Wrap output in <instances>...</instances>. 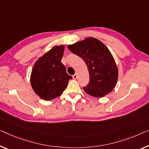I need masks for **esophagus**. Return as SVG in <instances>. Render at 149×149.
<instances>
[{
  "label": "esophagus",
  "mask_w": 149,
  "mask_h": 149,
  "mask_svg": "<svg viewBox=\"0 0 149 149\" xmlns=\"http://www.w3.org/2000/svg\"><path fill=\"white\" fill-rule=\"evenodd\" d=\"M72 78L74 79H77V73H75L74 75H72Z\"/></svg>",
  "instance_id": "esophagus-1"
}]
</instances>
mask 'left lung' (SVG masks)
Returning <instances> with one entry per match:
<instances>
[{"label":"left lung","instance_id":"obj_1","mask_svg":"<svg viewBox=\"0 0 149 149\" xmlns=\"http://www.w3.org/2000/svg\"><path fill=\"white\" fill-rule=\"evenodd\" d=\"M68 48L87 66L90 81L83 89L88 95L101 98L113 90L118 80V68L111 52L101 41L89 37Z\"/></svg>","mask_w":149,"mask_h":149}]
</instances>
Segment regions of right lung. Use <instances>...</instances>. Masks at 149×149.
Returning <instances> with one entry per match:
<instances>
[{
  "instance_id": "1",
  "label": "right lung",
  "mask_w": 149,
  "mask_h": 149,
  "mask_svg": "<svg viewBox=\"0 0 149 149\" xmlns=\"http://www.w3.org/2000/svg\"><path fill=\"white\" fill-rule=\"evenodd\" d=\"M64 50L63 45L53 47L34 65L31 75V86L42 99L51 100L59 97L72 79L61 63Z\"/></svg>"
}]
</instances>
